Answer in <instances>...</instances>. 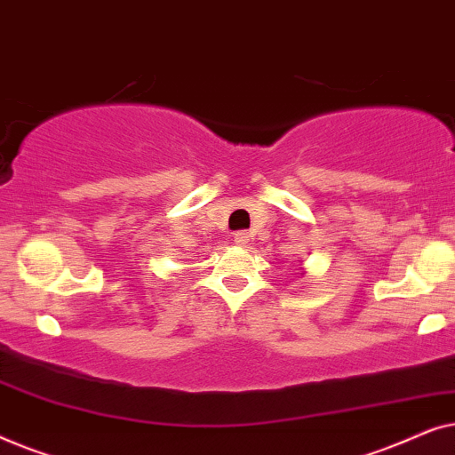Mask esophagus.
Returning <instances> with one entry per match:
<instances>
[{
	"label": "esophagus",
	"instance_id": "esophagus-1",
	"mask_svg": "<svg viewBox=\"0 0 455 455\" xmlns=\"http://www.w3.org/2000/svg\"><path fill=\"white\" fill-rule=\"evenodd\" d=\"M234 242H235V246H246L248 242H251V235H248L246 232H235Z\"/></svg>",
	"mask_w": 455,
	"mask_h": 455
}]
</instances>
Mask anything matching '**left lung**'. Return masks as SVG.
I'll use <instances>...</instances> for the list:
<instances>
[{"label": "left lung", "instance_id": "1", "mask_svg": "<svg viewBox=\"0 0 455 455\" xmlns=\"http://www.w3.org/2000/svg\"><path fill=\"white\" fill-rule=\"evenodd\" d=\"M302 275H307V271H302Z\"/></svg>", "mask_w": 455, "mask_h": 455}]
</instances>
